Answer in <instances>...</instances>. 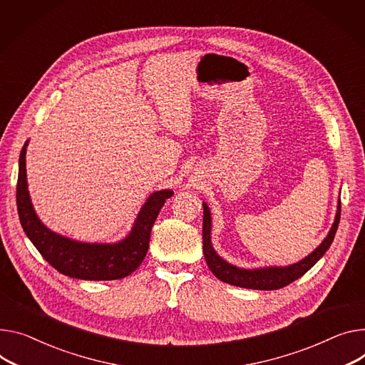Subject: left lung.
<instances>
[{
    "label": "left lung",
    "instance_id": "8db88e82",
    "mask_svg": "<svg viewBox=\"0 0 365 365\" xmlns=\"http://www.w3.org/2000/svg\"><path fill=\"white\" fill-rule=\"evenodd\" d=\"M341 220V200L338 205V213H336L334 223L329 232V235L324 238V241L313 251V253L302 259L301 262L287 266V267H266V269H255V270H245L235 267L225 260H222L216 253L210 244V228H212V217L210 212L206 203H203V253L206 263L212 273L222 280L234 287L240 288H248V289H260V291H273L280 289L294 280L301 277L304 273L310 270L329 250V247L333 242L334 234L338 231Z\"/></svg>",
    "mask_w": 365,
    "mask_h": 365
}]
</instances>
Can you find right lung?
Here are the masks:
<instances>
[{
    "mask_svg": "<svg viewBox=\"0 0 365 365\" xmlns=\"http://www.w3.org/2000/svg\"><path fill=\"white\" fill-rule=\"evenodd\" d=\"M26 146L19 160L17 210L23 231L41 256L60 273L85 280H114L131 274L146 257L153 223L171 190L153 192L140 210L130 235L118 244H88L51 232L38 219L26 181Z\"/></svg>",
    "mask_w": 365,
    "mask_h": 365,
    "instance_id": "add662e5",
    "label": "right lung"
}]
</instances>
